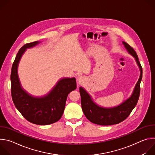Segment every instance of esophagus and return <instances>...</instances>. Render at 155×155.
I'll list each match as a JSON object with an SVG mask.
<instances>
[{
	"instance_id": "obj_1",
	"label": "esophagus",
	"mask_w": 155,
	"mask_h": 155,
	"mask_svg": "<svg viewBox=\"0 0 155 155\" xmlns=\"http://www.w3.org/2000/svg\"><path fill=\"white\" fill-rule=\"evenodd\" d=\"M78 81L80 82V83H82L83 82V77H81V76H80V77H78Z\"/></svg>"
}]
</instances>
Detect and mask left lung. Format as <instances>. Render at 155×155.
Listing matches in <instances>:
<instances>
[{"instance_id":"8db88e82","label":"left lung","mask_w":155,"mask_h":155,"mask_svg":"<svg viewBox=\"0 0 155 155\" xmlns=\"http://www.w3.org/2000/svg\"><path fill=\"white\" fill-rule=\"evenodd\" d=\"M123 44L129 53L135 58L139 65L140 71L139 80L135 86L132 95L128 99L121 104L110 108H105L97 105L84 88L80 87L79 90L83 112L87 120L94 124L108 126L122 122L130 115L138 102L140 91V84L142 78V68L134 50L125 41H123Z\"/></svg>"}]
</instances>
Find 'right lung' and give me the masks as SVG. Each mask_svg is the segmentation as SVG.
Returning a JSON list of instances; mask_svg holds the SVG:
<instances>
[{
	"label": "right lung",
	"instance_id": "add662e5",
	"mask_svg": "<svg viewBox=\"0 0 155 155\" xmlns=\"http://www.w3.org/2000/svg\"><path fill=\"white\" fill-rule=\"evenodd\" d=\"M40 43H26L17 53L11 72V93L13 103L18 111L28 121L38 125L54 123L61 118L68 94L76 89L75 78H62L46 95L36 97L31 95L22 87L18 75L19 61L26 49Z\"/></svg>",
	"mask_w": 155,
	"mask_h": 155
}]
</instances>
